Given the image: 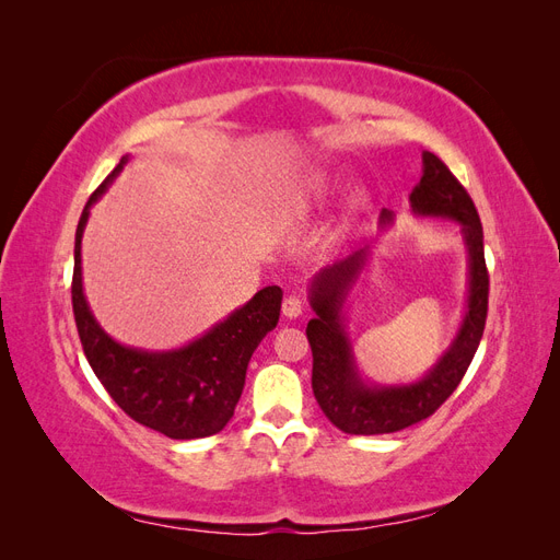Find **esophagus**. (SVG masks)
<instances>
[{"label":"esophagus","instance_id":"1","mask_svg":"<svg viewBox=\"0 0 560 560\" xmlns=\"http://www.w3.org/2000/svg\"><path fill=\"white\" fill-rule=\"evenodd\" d=\"M301 313H303V303H301L299 296H287L282 301V315L287 319H296Z\"/></svg>","mask_w":560,"mask_h":560}]
</instances>
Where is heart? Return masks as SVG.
Masks as SVG:
<instances>
[{
  "label": "heart",
  "mask_w": 560,
  "mask_h": 560,
  "mask_svg": "<svg viewBox=\"0 0 560 560\" xmlns=\"http://www.w3.org/2000/svg\"><path fill=\"white\" fill-rule=\"evenodd\" d=\"M334 189H336V182L331 179V175H327V173L311 175L306 179V184H303L299 198L294 200L292 212L296 217H306L308 212H315L319 208H325L327 202L331 200V196H334ZM369 202H371V196L364 189H354L348 196L346 208H343V222H346V226L366 212Z\"/></svg>",
  "instance_id": "b5f03b06"
}]
</instances>
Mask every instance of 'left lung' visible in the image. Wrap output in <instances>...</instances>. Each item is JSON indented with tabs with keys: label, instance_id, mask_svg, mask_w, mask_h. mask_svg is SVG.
Here are the masks:
<instances>
[{
	"label": "left lung",
	"instance_id": "obj_1",
	"mask_svg": "<svg viewBox=\"0 0 560 560\" xmlns=\"http://www.w3.org/2000/svg\"><path fill=\"white\" fill-rule=\"evenodd\" d=\"M418 217L453 219L467 247V311L451 346L425 376L406 385L366 383L354 362L343 327L348 292L358 282L369 259V247L322 268L311 282L308 343L313 350V393L334 425L346 434H389L430 418L453 389L460 385L486 327L488 270L483 259V229L465 186L430 151H422V177L409 196ZM381 224H393V212L383 210Z\"/></svg>",
	"mask_w": 560,
	"mask_h": 560
}]
</instances>
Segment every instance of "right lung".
<instances>
[{
  "instance_id": "right-lung-1",
  "label": "right lung",
  "mask_w": 560,
  "mask_h": 560,
  "mask_svg": "<svg viewBox=\"0 0 560 560\" xmlns=\"http://www.w3.org/2000/svg\"><path fill=\"white\" fill-rule=\"evenodd\" d=\"M128 156L107 175L81 212L74 238L72 308L83 352L109 397L144 428L171 439H200L222 432L238 404L252 352L280 319L282 290L264 287L243 308L217 322L196 341L177 350L128 348L97 325L83 294L81 238L93 202L124 171Z\"/></svg>"
}]
</instances>
